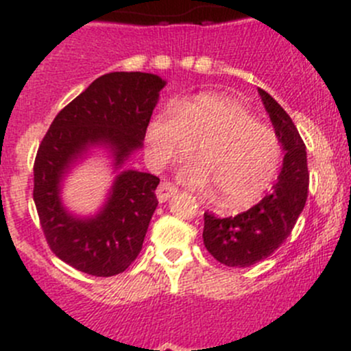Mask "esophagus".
<instances>
[{"mask_svg":"<svg viewBox=\"0 0 351 351\" xmlns=\"http://www.w3.org/2000/svg\"><path fill=\"white\" fill-rule=\"evenodd\" d=\"M176 192H178V189H176V186L173 185V183L162 182L161 185L158 186V190H156V197H158V200L162 204V202L169 200V198L175 195Z\"/></svg>","mask_w":351,"mask_h":351,"instance_id":"34e87169","label":"esophagus"}]
</instances>
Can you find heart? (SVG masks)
Returning <instances> with one entry per match:
<instances>
[{"label":"heart","instance_id":"1","mask_svg":"<svg viewBox=\"0 0 351 351\" xmlns=\"http://www.w3.org/2000/svg\"><path fill=\"white\" fill-rule=\"evenodd\" d=\"M146 146L158 166L186 158L197 147V161L182 169L193 189L215 190V200L243 207L270 186L282 165L277 132L256 122L243 104L224 95H197L180 101L175 113L161 110L151 120Z\"/></svg>","mask_w":351,"mask_h":351}]
</instances>
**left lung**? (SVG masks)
<instances>
[{
  "label": "left lung",
  "mask_w": 351,
  "mask_h": 351,
  "mask_svg": "<svg viewBox=\"0 0 351 351\" xmlns=\"http://www.w3.org/2000/svg\"><path fill=\"white\" fill-rule=\"evenodd\" d=\"M284 147V165L271 192L234 217L204 214V244L226 267H251L270 256L292 232L307 200L306 144L292 119L265 90H258Z\"/></svg>",
  "instance_id": "8db88e82"
}]
</instances>
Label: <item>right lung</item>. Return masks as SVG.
<instances>
[{"mask_svg": "<svg viewBox=\"0 0 351 351\" xmlns=\"http://www.w3.org/2000/svg\"><path fill=\"white\" fill-rule=\"evenodd\" d=\"M166 81L151 73L97 77L56 115L34 162V202L56 256L95 277H113L143 250L158 198V176L127 169L117 175L107 204L95 217H76L61 202V182L90 147L105 146L120 168L143 147L159 91Z\"/></svg>", "mask_w": 351, "mask_h": 351, "instance_id": "add662e5", "label": "right lung"}]
</instances>
